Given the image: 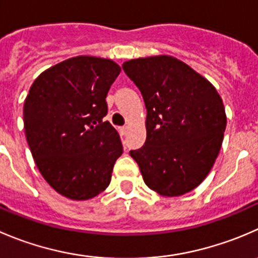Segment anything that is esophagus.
Returning a JSON list of instances; mask_svg holds the SVG:
<instances>
[{"instance_id": "obj_1", "label": "esophagus", "mask_w": 258, "mask_h": 258, "mask_svg": "<svg viewBox=\"0 0 258 258\" xmlns=\"http://www.w3.org/2000/svg\"><path fill=\"white\" fill-rule=\"evenodd\" d=\"M127 131H128V127H127V126L119 127V134H121L122 136H124V135L127 134Z\"/></svg>"}]
</instances>
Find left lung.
I'll return each instance as SVG.
<instances>
[{"label": "left lung", "instance_id": "left-lung-1", "mask_svg": "<svg viewBox=\"0 0 258 258\" xmlns=\"http://www.w3.org/2000/svg\"><path fill=\"white\" fill-rule=\"evenodd\" d=\"M146 106V141L130 151L144 181L164 197L196 189L216 162L227 116L213 84L170 55L124 61Z\"/></svg>", "mask_w": 258, "mask_h": 258}]
</instances>
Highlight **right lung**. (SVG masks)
Returning <instances> with one entry per match:
<instances>
[{
	"label": "right lung",
	"mask_w": 258,
	"mask_h": 258,
	"mask_svg": "<svg viewBox=\"0 0 258 258\" xmlns=\"http://www.w3.org/2000/svg\"><path fill=\"white\" fill-rule=\"evenodd\" d=\"M119 72L113 60L79 55L42 72L25 98V135L35 164L47 184L72 201L103 191L123 152L117 130L103 121Z\"/></svg>",
	"instance_id": "obj_1"
}]
</instances>
